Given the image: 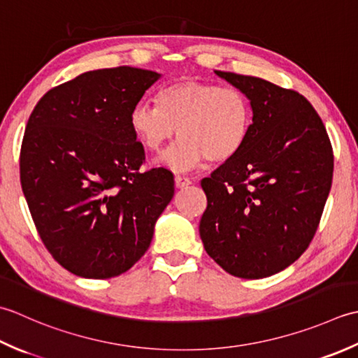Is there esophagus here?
Wrapping results in <instances>:
<instances>
[{
    "instance_id": "34e87169",
    "label": "esophagus",
    "mask_w": 358,
    "mask_h": 358,
    "mask_svg": "<svg viewBox=\"0 0 358 358\" xmlns=\"http://www.w3.org/2000/svg\"><path fill=\"white\" fill-rule=\"evenodd\" d=\"M174 180H176V187L178 188H184V187H188L193 184V180L187 178V176H180V174H178L176 178H174Z\"/></svg>"
}]
</instances>
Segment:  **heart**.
<instances>
[{"instance_id": "obj_1", "label": "heart", "mask_w": 358, "mask_h": 358, "mask_svg": "<svg viewBox=\"0 0 358 358\" xmlns=\"http://www.w3.org/2000/svg\"><path fill=\"white\" fill-rule=\"evenodd\" d=\"M253 109L236 86L184 80L162 87L156 106L138 103L129 114V127L142 147L160 152L173 137L180 141L164 157L174 171L196 169L208 159L229 162L249 138Z\"/></svg>"}]
</instances>
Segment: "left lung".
Masks as SVG:
<instances>
[{
    "mask_svg": "<svg viewBox=\"0 0 358 358\" xmlns=\"http://www.w3.org/2000/svg\"><path fill=\"white\" fill-rule=\"evenodd\" d=\"M215 72L247 94L253 120L244 148L201 182L207 208L199 235L225 272L266 278L300 258L315 235L332 185L331 141L301 94Z\"/></svg>",
    "mask_w": 358,
    "mask_h": 358,
    "instance_id": "8db88e82",
    "label": "left lung"
}]
</instances>
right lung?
<instances>
[{
    "mask_svg": "<svg viewBox=\"0 0 358 358\" xmlns=\"http://www.w3.org/2000/svg\"><path fill=\"white\" fill-rule=\"evenodd\" d=\"M160 74L90 71L48 91L27 120L20 180L36 231L58 264L106 280L133 267L174 194L165 169L141 171L129 114Z\"/></svg>",
    "mask_w": 358,
    "mask_h": 358,
    "instance_id": "add662e5",
    "label": "right lung"
}]
</instances>
